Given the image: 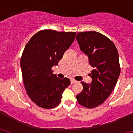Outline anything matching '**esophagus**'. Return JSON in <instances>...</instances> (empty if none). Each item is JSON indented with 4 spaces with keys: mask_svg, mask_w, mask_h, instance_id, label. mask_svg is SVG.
Wrapping results in <instances>:
<instances>
[{
    "mask_svg": "<svg viewBox=\"0 0 133 133\" xmlns=\"http://www.w3.org/2000/svg\"><path fill=\"white\" fill-rule=\"evenodd\" d=\"M76 82H77V81H75V80H74V79L70 80V84H74V83H75Z\"/></svg>",
    "mask_w": 133,
    "mask_h": 133,
    "instance_id": "1",
    "label": "esophagus"
}]
</instances>
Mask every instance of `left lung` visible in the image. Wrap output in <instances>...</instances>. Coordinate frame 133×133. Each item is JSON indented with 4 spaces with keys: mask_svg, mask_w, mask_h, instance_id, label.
Returning a JSON list of instances; mask_svg holds the SVG:
<instances>
[{
    "mask_svg": "<svg viewBox=\"0 0 133 133\" xmlns=\"http://www.w3.org/2000/svg\"><path fill=\"white\" fill-rule=\"evenodd\" d=\"M76 38L93 68L92 82H81L83 89L76 98L81 105L92 109L106 101L117 84L121 72L118 50L109 38L97 32H78Z\"/></svg>",
    "mask_w": 133,
    "mask_h": 133,
    "instance_id": "obj_1",
    "label": "left lung"
}]
</instances>
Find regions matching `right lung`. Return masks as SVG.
Returning a JSON list of instances; mask_svg holds the SVG:
<instances>
[{
    "label": "right lung",
    "mask_w": 133,
    "mask_h": 133,
    "mask_svg": "<svg viewBox=\"0 0 133 133\" xmlns=\"http://www.w3.org/2000/svg\"><path fill=\"white\" fill-rule=\"evenodd\" d=\"M75 32L43 30L32 36L21 58L23 83L26 93L36 105L52 109L61 103L62 94L70 83L53 74L64 52L75 38Z\"/></svg>",
    "instance_id": "right-lung-1"
}]
</instances>
